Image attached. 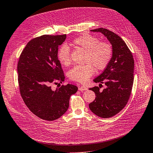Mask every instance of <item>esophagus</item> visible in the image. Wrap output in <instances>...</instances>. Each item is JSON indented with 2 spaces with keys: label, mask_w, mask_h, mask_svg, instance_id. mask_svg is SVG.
<instances>
[{
  "label": "esophagus",
  "mask_w": 153,
  "mask_h": 153,
  "mask_svg": "<svg viewBox=\"0 0 153 153\" xmlns=\"http://www.w3.org/2000/svg\"><path fill=\"white\" fill-rule=\"evenodd\" d=\"M78 90L80 91H87V88L85 86H80L78 87Z\"/></svg>",
  "instance_id": "34e87169"
}]
</instances>
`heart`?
I'll return each mask as SVG.
<instances>
[{
  "label": "heart",
  "instance_id": "1",
  "mask_svg": "<svg viewBox=\"0 0 153 153\" xmlns=\"http://www.w3.org/2000/svg\"><path fill=\"white\" fill-rule=\"evenodd\" d=\"M71 45L85 52V65L75 66L68 72V76L72 81L85 83L93 75L95 68L103 70L109 64L112 58V45L106 41H100L96 37L84 34L74 39ZM59 61L62 65L67 66L71 63L70 50L66 45H62L57 53Z\"/></svg>",
  "mask_w": 153,
  "mask_h": 153
}]
</instances>
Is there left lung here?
Returning <instances> with one entry per match:
<instances>
[{
  "label": "left lung",
  "mask_w": 153,
  "mask_h": 153,
  "mask_svg": "<svg viewBox=\"0 0 153 153\" xmlns=\"http://www.w3.org/2000/svg\"><path fill=\"white\" fill-rule=\"evenodd\" d=\"M91 31L101 32L112 45L111 61L103 72L93 80L96 83H100L99 87L89 89L96 96L89 105L90 110L100 117L108 118L121 111L129 99L134 79V59L126 44L114 32L104 28ZM102 83L107 88L101 91L99 88Z\"/></svg>",
  "instance_id": "obj_1"
}]
</instances>
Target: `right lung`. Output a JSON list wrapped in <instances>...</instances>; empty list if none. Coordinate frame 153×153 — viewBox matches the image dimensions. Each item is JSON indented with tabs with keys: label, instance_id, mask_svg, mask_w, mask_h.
<instances>
[{
	"label": "right lung",
	"instance_id": "1",
	"mask_svg": "<svg viewBox=\"0 0 153 153\" xmlns=\"http://www.w3.org/2000/svg\"><path fill=\"white\" fill-rule=\"evenodd\" d=\"M66 35H42L31 39L22 52L18 62V80L22 98L37 117L52 121L61 117L69 107L76 85H62L55 91L52 84L64 81L57 58L59 46Z\"/></svg>",
	"mask_w": 153,
	"mask_h": 153
}]
</instances>
